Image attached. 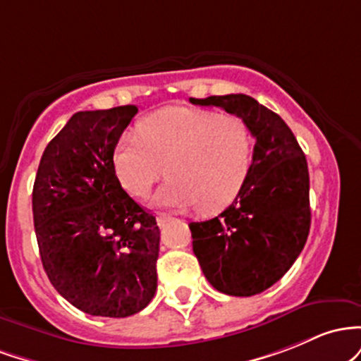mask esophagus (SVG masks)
<instances>
[{
	"mask_svg": "<svg viewBox=\"0 0 361 361\" xmlns=\"http://www.w3.org/2000/svg\"><path fill=\"white\" fill-rule=\"evenodd\" d=\"M170 220H172V218H170L169 214H164V213H160L159 216H157V224H159V226H165Z\"/></svg>",
	"mask_w": 361,
	"mask_h": 361,
	"instance_id": "esophagus-1",
	"label": "esophagus"
}]
</instances>
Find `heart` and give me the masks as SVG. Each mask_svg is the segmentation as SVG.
<instances>
[{
    "label": "heart",
    "instance_id": "obj_1",
    "mask_svg": "<svg viewBox=\"0 0 361 361\" xmlns=\"http://www.w3.org/2000/svg\"><path fill=\"white\" fill-rule=\"evenodd\" d=\"M252 141L240 117L208 109L170 105L137 121L112 153L117 180L135 197H145L161 172L157 192L161 206L202 212L225 208L249 176ZM164 169H161V167Z\"/></svg>",
    "mask_w": 361,
    "mask_h": 361
}]
</instances>
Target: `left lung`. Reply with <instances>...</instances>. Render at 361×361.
<instances>
[{
    "label": "left lung",
    "mask_w": 361,
    "mask_h": 361,
    "mask_svg": "<svg viewBox=\"0 0 361 361\" xmlns=\"http://www.w3.org/2000/svg\"><path fill=\"white\" fill-rule=\"evenodd\" d=\"M189 100L240 117L256 137L249 176L232 204L212 220L189 224L192 250L213 288L252 297L283 278L309 237L305 155L285 121L252 97Z\"/></svg>",
    "instance_id": "obj_1"
}]
</instances>
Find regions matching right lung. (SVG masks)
<instances>
[{
	"mask_svg": "<svg viewBox=\"0 0 361 361\" xmlns=\"http://www.w3.org/2000/svg\"><path fill=\"white\" fill-rule=\"evenodd\" d=\"M136 105L76 112L40 159L32 192L42 266L85 314L129 317L157 290L160 230L117 180L112 153Z\"/></svg>",
	"mask_w": 361,
	"mask_h": 361,
	"instance_id": "obj_1",
	"label": "right lung"
}]
</instances>
